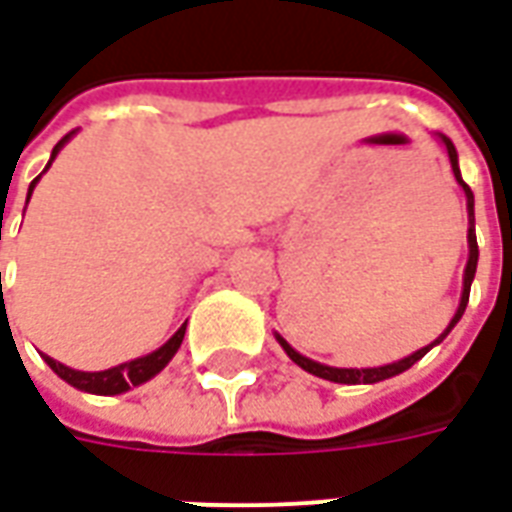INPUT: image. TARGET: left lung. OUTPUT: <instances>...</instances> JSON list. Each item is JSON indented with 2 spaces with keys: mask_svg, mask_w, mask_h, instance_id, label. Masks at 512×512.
I'll list each match as a JSON object with an SVG mask.
<instances>
[{
  "mask_svg": "<svg viewBox=\"0 0 512 512\" xmlns=\"http://www.w3.org/2000/svg\"><path fill=\"white\" fill-rule=\"evenodd\" d=\"M444 145H447V153H450V161H452V172H455V180L461 183L463 191H466V208H469V263H466V274H463V296H461V307H458V312H455V318H452V323L447 326V332L441 334L436 343H441L447 334H450V329L455 326V323L461 321L463 310H466V304H469V290H472V279H474V271H477V235H474V194L472 189L466 186L461 180V169H458V153H455V147H452V142L444 136ZM279 345L285 348V354L296 362V365L301 367V370H307V373H312V376L318 378H326V381H334V384H376V381H384V378H392L397 376V373H403V370H408V367L414 365V362H419L422 356L428 354L430 348L436 343H430L428 348H422V351H417V354L406 356V359H400V362H395V365H384V367H370V370H340V367H326V365H318V362H312V359H307V356H301L299 351H293L282 337H277Z\"/></svg>",
  "mask_w": 512,
  "mask_h": 512,
  "instance_id": "8db88e82",
  "label": "left lung"
}]
</instances>
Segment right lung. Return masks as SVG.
Returning a JSON list of instances; mask_svg holds the SVG:
<instances>
[{
    "label": "right lung",
    "mask_w": 512,
    "mask_h": 512,
    "mask_svg": "<svg viewBox=\"0 0 512 512\" xmlns=\"http://www.w3.org/2000/svg\"><path fill=\"white\" fill-rule=\"evenodd\" d=\"M68 136L71 134H65L60 142L54 145V153H51V158L57 156V150L65 145V139H68ZM38 178L32 180L29 194H32V189H35ZM183 334H186V326H180L178 332L172 334L167 343L161 345L158 351H153V354L142 356V359H134V362H126V365H120V367H112V370H101V373H82V370H71V367L54 362L51 356H46V362H49L51 370H54V373H57L62 381H68V384L76 386V389L93 392V395H120V392H126V389H131V386L145 384V381H150V378L156 376V373H161V370L167 367L169 359L175 356V351L180 348V343H183Z\"/></svg>",
    "instance_id": "1"
}]
</instances>
